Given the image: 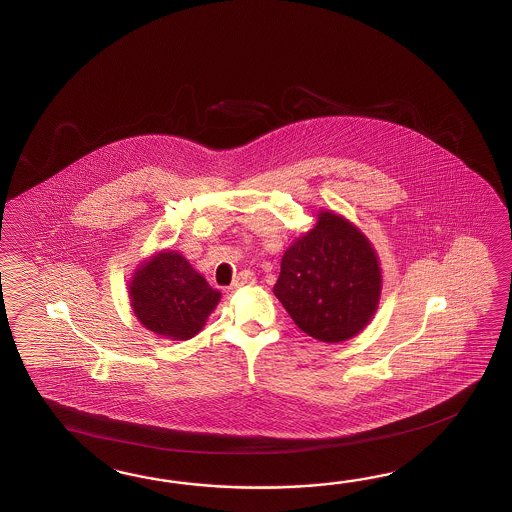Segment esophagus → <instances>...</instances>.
<instances>
[{"label":"esophagus","mask_w":512,"mask_h":512,"mask_svg":"<svg viewBox=\"0 0 512 512\" xmlns=\"http://www.w3.org/2000/svg\"><path fill=\"white\" fill-rule=\"evenodd\" d=\"M254 274L251 271L241 272L240 276L236 278V282L230 285V289H240L243 285H249V283H254Z\"/></svg>","instance_id":"1"}]
</instances>
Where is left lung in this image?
Instances as JSON below:
<instances>
[{
    "label": "left lung",
    "mask_w": 512,
    "mask_h": 512,
    "mask_svg": "<svg viewBox=\"0 0 512 512\" xmlns=\"http://www.w3.org/2000/svg\"><path fill=\"white\" fill-rule=\"evenodd\" d=\"M381 282L370 241L346 219L322 212L315 229L283 254L274 294L309 337L342 342L370 322Z\"/></svg>",
    "instance_id": "obj_1"
}]
</instances>
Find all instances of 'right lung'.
I'll return each mask as SVG.
<instances>
[{"label": "right lung", "instance_id": "add662e5", "mask_svg": "<svg viewBox=\"0 0 512 512\" xmlns=\"http://www.w3.org/2000/svg\"><path fill=\"white\" fill-rule=\"evenodd\" d=\"M130 296L142 326L172 340H188L201 331L221 294L181 254L163 252L135 272Z\"/></svg>", "mask_w": 512, "mask_h": 512}]
</instances>
